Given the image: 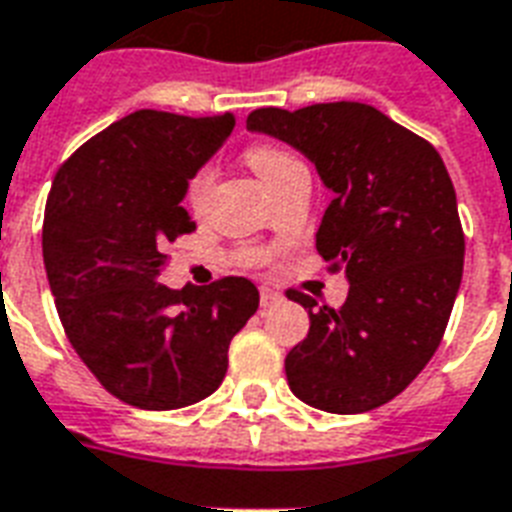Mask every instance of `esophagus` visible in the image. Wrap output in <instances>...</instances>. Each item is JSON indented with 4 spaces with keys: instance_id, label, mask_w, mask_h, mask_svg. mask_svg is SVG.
<instances>
[{
    "instance_id": "1",
    "label": "esophagus",
    "mask_w": 512,
    "mask_h": 512,
    "mask_svg": "<svg viewBox=\"0 0 512 512\" xmlns=\"http://www.w3.org/2000/svg\"><path fill=\"white\" fill-rule=\"evenodd\" d=\"M280 301H283L280 293L272 291V288H261V310H269V307H275Z\"/></svg>"
}]
</instances>
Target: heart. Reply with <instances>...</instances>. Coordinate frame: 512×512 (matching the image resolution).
<instances>
[{"label": "heart", "instance_id": "obj_1", "mask_svg": "<svg viewBox=\"0 0 512 512\" xmlns=\"http://www.w3.org/2000/svg\"><path fill=\"white\" fill-rule=\"evenodd\" d=\"M248 162H251V168L256 170V176L264 181L267 186H272L277 178L288 173L291 168L301 165L293 154H288L280 146L272 144H259L251 146L248 149ZM211 189V170L208 168H197L186 181V202L192 205V208H200L202 202H205V194Z\"/></svg>", "mask_w": 512, "mask_h": 512}]
</instances>
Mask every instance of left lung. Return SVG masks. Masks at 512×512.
Returning a JSON list of instances; mask_svg holds the SVG:
<instances>
[{
	"label": "left lung",
	"instance_id": "8db88e82",
	"mask_svg": "<svg viewBox=\"0 0 512 512\" xmlns=\"http://www.w3.org/2000/svg\"><path fill=\"white\" fill-rule=\"evenodd\" d=\"M248 130L283 141L334 192L315 248L350 283L339 310L288 291L310 334L285 358L288 387L328 414H363L433 358L462 283L465 235L441 154L368 104L256 109Z\"/></svg>",
	"mask_w": 512,
	"mask_h": 512
}]
</instances>
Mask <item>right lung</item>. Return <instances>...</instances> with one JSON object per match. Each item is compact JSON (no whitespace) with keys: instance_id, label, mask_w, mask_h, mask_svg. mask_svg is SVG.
<instances>
[{"instance_id":"right-lung-1","label":"right lung","mask_w":512,"mask_h":512,"mask_svg":"<svg viewBox=\"0 0 512 512\" xmlns=\"http://www.w3.org/2000/svg\"><path fill=\"white\" fill-rule=\"evenodd\" d=\"M232 114L141 109L90 138L58 170L42 256L71 347L130 406L170 411L219 390L229 342L259 310L245 277L170 291L165 245L194 232L186 181L219 152Z\"/></svg>"}]
</instances>
